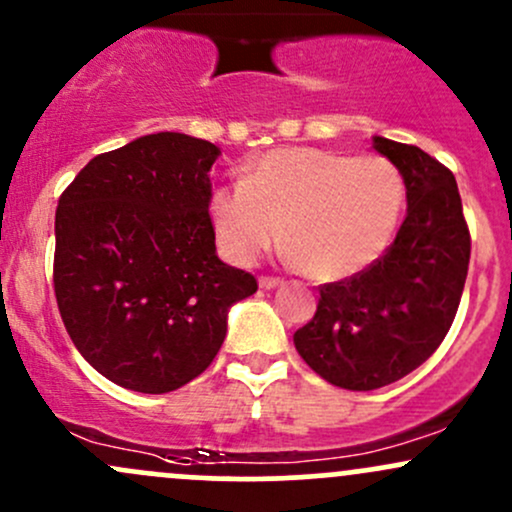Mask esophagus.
Here are the masks:
<instances>
[{
  "instance_id": "esophagus-1",
  "label": "esophagus",
  "mask_w": 512,
  "mask_h": 512,
  "mask_svg": "<svg viewBox=\"0 0 512 512\" xmlns=\"http://www.w3.org/2000/svg\"><path fill=\"white\" fill-rule=\"evenodd\" d=\"M279 284H282V279H279V277H270V274H262V277H260V287L262 289H274V287H279Z\"/></svg>"
}]
</instances>
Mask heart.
I'll return each mask as SVG.
<instances>
[{
  "label": "heart",
  "mask_w": 512,
  "mask_h": 512,
  "mask_svg": "<svg viewBox=\"0 0 512 512\" xmlns=\"http://www.w3.org/2000/svg\"><path fill=\"white\" fill-rule=\"evenodd\" d=\"M405 176L387 157L277 149L252 161L242 184L213 193L218 238L238 262L282 240L301 272L341 279L368 270L395 238Z\"/></svg>",
  "instance_id": "obj_1"
}]
</instances>
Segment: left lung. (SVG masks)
I'll return each mask as SVG.
<instances>
[{
	"label": "left lung",
	"mask_w": 512,
	"mask_h": 512,
	"mask_svg": "<svg viewBox=\"0 0 512 512\" xmlns=\"http://www.w3.org/2000/svg\"><path fill=\"white\" fill-rule=\"evenodd\" d=\"M405 176L407 215L368 270L319 287L314 319L294 346L316 375L343 390L405 378L444 341L469 274L471 233L454 174L414 144L375 137Z\"/></svg>",
	"instance_id": "left-lung-1"
}]
</instances>
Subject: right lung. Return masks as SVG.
I'll list each match as a JSON object with an SVG mask.
<instances>
[{
	"instance_id": "obj_1",
	"label": "right lung",
	"mask_w": 512,
	"mask_h": 512,
	"mask_svg": "<svg viewBox=\"0 0 512 512\" xmlns=\"http://www.w3.org/2000/svg\"><path fill=\"white\" fill-rule=\"evenodd\" d=\"M220 149L179 132L98 154L56 208L53 292L80 355L134 392L161 395L203 373L228 309L257 292L215 255L211 171Z\"/></svg>"
}]
</instances>
